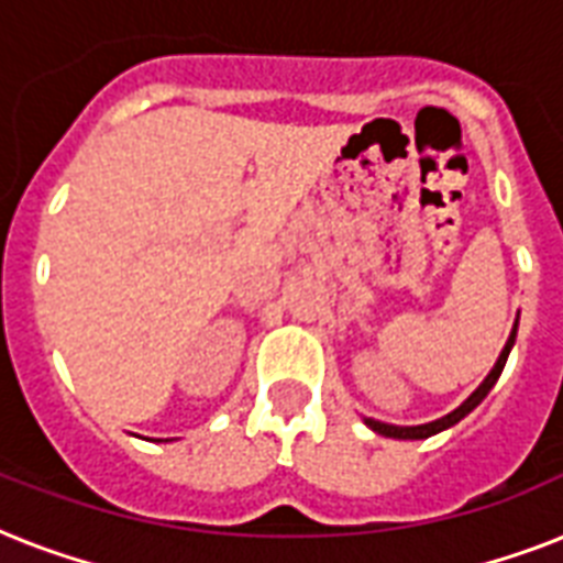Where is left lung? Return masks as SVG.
I'll return each mask as SVG.
<instances>
[{
  "label": "left lung",
  "mask_w": 563,
  "mask_h": 563,
  "mask_svg": "<svg viewBox=\"0 0 563 563\" xmlns=\"http://www.w3.org/2000/svg\"><path fill=\"white\" fill-rule=\"evenodd\" d=\"M515 339H517V324H515V330H511V335H508V342H506V347H503V353H499L497 365H494V368H490V374L482 379L479 388H476V391H473L471 397H467V400L459 406V409H453L450 415H444V418L432 420V423H420V427H394V423H383V420H374V418H365V423H368L374 432H379V435L402 438V441H418V438L435 435V432H441V429H450L453 423H459L464 415H471V411L476 409V406H479L485 397H488V391L494 388V383L499 379L503 368H506V360H508V353H511V347H515Z\"/></svg>",
  "instance_id": "1"
}]
</instances>
